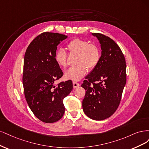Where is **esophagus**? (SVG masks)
<instances>
[{
    "instance_id": "obj_1",
    "label": "esophagus",
    "mask_w": 149,
    "mask_h": 149,
    "mask_svg": "<svg viewBox=\"0 0 149 149\" xmlns=\"http://www.w3.org/2000/svg\"><path fill=\"white\" fill-rule=\"evenodd\" d=\"M80 84H78L77 82H76V81H73V87L74 88H77L78 87H79Z\"/></svg>"
}]
</instances>
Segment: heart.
<instances>
[{"mask_svg": "<svg viewBox=\"0 0 149 149\" xmlns=\"http://www.w3.org/2000/svg\"><path fill=\"white\" fill-rule=\"evenodd\" d=\"M68 48L70 53L77 54L75 62L77 64L65 72L64 77L66 79L79 81L87 74L88 68L92 70L98 64L100 52L95 44L81 38H75L68 42ZM54 59L60 68H65L68 65L67 54L63 49L56 51Z\"/></svg>", "mask_w": 149, "mask_h": 149, "instance_id": "obj_1", "label": "heart"}]
</instances>
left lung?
Here are the masks:
<instances>
[{
  "instance_id": "left-lung-1",
  "label": "left lung",
  "mask_w": 149,
  "mask_h": 149,
  "mask_svg": "<svg viewBox=\"0 0 149 149\" xmlns=\"http://www.w3.org/2000/svg\"><path fill=\"white\" fill-rule=\"evenodd\" d=\"M92 35L100 42L102 56L81 85L85 90L82 108L88 118L102 121L118 108L126 83V64L121 49L112 39L101 33Z\"/></svg>"
}]
</instances>
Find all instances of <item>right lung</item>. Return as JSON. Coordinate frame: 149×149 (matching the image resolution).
<instances>
[{
  "mask_svg": "<svg viewBox=\"0 0 149 149\" xmlns=\"http://www.w3.org/2000/svg\"><path fill=\"white\" fill-rule=\"evenodd\" d=\"M67 38L57 33H42L31 42L24 57L25 97L35 116L46 123H55L63 116V100L73 88L71 80L54 85L63 75L54 55L57 45Z\"/></svg>",
  "mask_w": 149,
  "mask_h": 149,
  "instance_id": "obj_1",
  "label": "right lung"
}]
</instances>
